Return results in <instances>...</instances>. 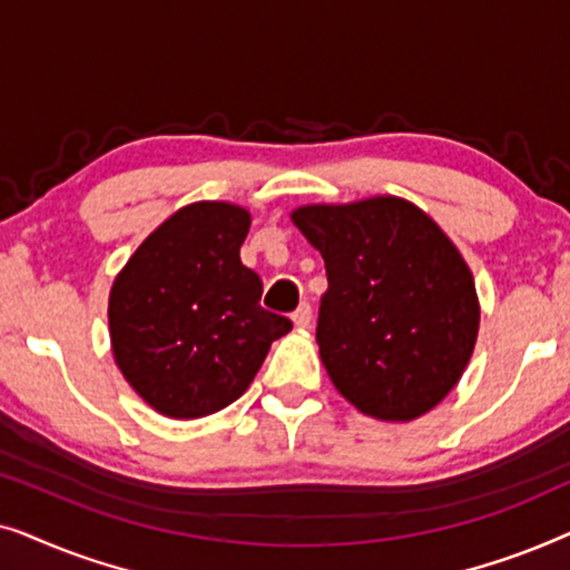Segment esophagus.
I'll return each mask as SVG.
<instances>
[{"label":"esophagus","mask_w":570,"mask_h":570,"mask_svg":"<svg viewBox=\"0 0 570 570\" xmlns=\"http://www.w3.org/2000/svg\"><path fill=\"white\" fill-rule=\"evenodd\" d=\"M293 324L298 326V330H308V326H311V306H308V303H301V306L295 308Z\"/></svg>","instance_id":"esophagus-1"}]
</instances>
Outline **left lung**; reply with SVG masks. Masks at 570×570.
Returning a JSON list of instances; mask_svg holds the SVG:
<instances>
[{
	"instance_id": "left-lung-1",
	"label": "left lung",
	"mask_w": 570,
	"mask_h": 570,
	"mask_svg": "<svg viewBox=\"0 0 570 570\" xmlns=\"http://www.w3.org/2000/svg\"><path fill=\"white\" fill-rule=\"evenodd\" d=\"M295 223L322 254L318 355L363 415L410 423L459 384L480 332L464 256L423 209L379 194L350 205H303Z\"/></svg>"
}]
</instances>
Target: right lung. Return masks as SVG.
<instances>
[{
    "label": "right lung",
    "instance_id": "1",
    "mask_svg": "<svg viewBox=\"0 0 570 570\" xmlns=\"http://www.w3.org/2000/svg\"><path fill=\"white\" fill-rule=\"evenodd\" d=\"M252 213L191 202L163 220L108 295L114 361L160 415L194 420L228 407L252 384L291 318L259 306L262 279L240 264Z\"/></svg>",
    "mask_w": 570,
    "mask_h": 570
}]
</instances>
